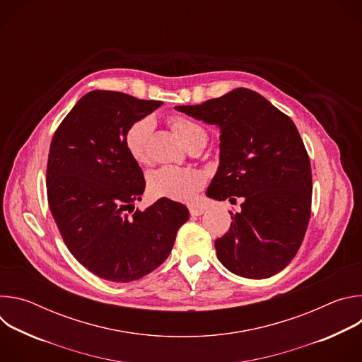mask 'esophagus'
I'll return each mask as SVG.
<instances>
[{
    "label": "esophagus",
    "instance_id": "esophagus-1",
    "mask_svg": "<svg viewBox=\"0 0 362 362\" xmlns=\"http://www.w3.org/2000/svg\"><path fill=\"white\" fill-rule=\"evenodd\" d=\"M189 212H190L192 216H200V215H203L204 208H200V206H190Z\"/></svg>",
    "mask_w": 362,
    "mask_h": 362
}]
</instances>
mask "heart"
<instances>
[{
    "mask_svg": "<svg viewBox=\"0 0 362 362\" xmlns=\"http://www.w3.org/2000/svg\"><path fill=\"white\" fill-rule=\"evenodd\" d=\"M172 127L182 143L187 147L197 137H206L202 126L186 117H175ZM154 129L150 116L136 120L124 134V146L130 158L144 165L148 162V140ZM204 186V176L196 169L163 166L148 175L147 190L153 197H163L176 202H192Z\"/></svg>",
    "mask_w": 362,
    "mask_h": 362,
    "instance_id": "1",
    "label": "heart"
}]
</instances>
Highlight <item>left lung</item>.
Here are the masks:
<instances>
[{
	"mask_svg": "<svg viewBox=\"0 0 362 362\" xmlns=\"http://www.w3.org/2000/svg\"><path fill=\"white\" fill-rule=\"evenodd\" d=\"M176 110L221 130V163L206 194L243 199L215 240L219 261L243 278L278 274L295 257L311 218V162L293 122L249 88Z\"/></svg>",
	"mask_w": 362,
	"mask_h": 362,
	"instance_id": "left-lung-1",
	"label": "left lung"
}]
</instances>
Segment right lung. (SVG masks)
Segmentation results:
<instances>
[{"label": "right lung", "mask_w": 362, "mask_h": 362, "mask_svg": "<svg viewBox=\"0 0 362 362\" xmlns=\"http://www.w3.org/2000/svg\"><path fill=\"white\" fill-rule=\"evenodd\" d=\"M163 105L120 91L94 90L64 117L49 144L47 197L64 243L98 278L132 282L160 267L185 204L159 199L141 212L134 202L144 176L124 146L127 129Z\"/></svg>", "instance_id": "1"}]
</instances>
